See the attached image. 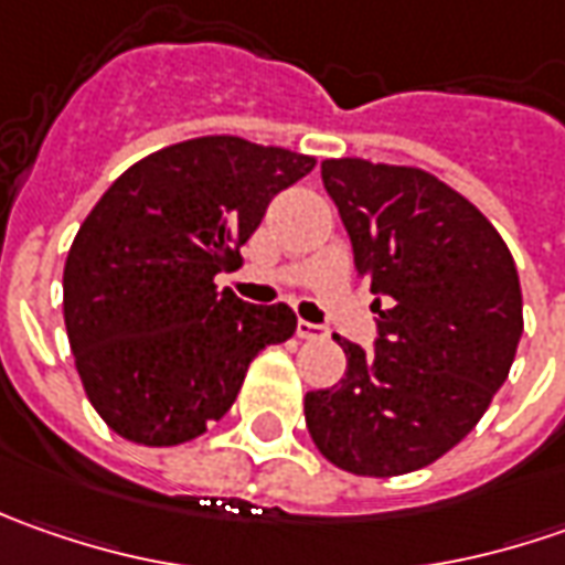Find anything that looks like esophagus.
<instances>
[{
	"label": "esophagus",
	"mask_w": 565,
	"mask_h": 565,
	"mask_svg": "<svg viewBox=\"0 0 565 565\" xmlns=\"http://www.w3.org/2000/svg\"><path fill=\"white\" fill-rule=\"evenodd\" d=\"M295 333H298V339H327L330 337V330H327V327H317V323H308V320H298Z\"/></svg>",
	"instance_id": "34e87169"
}]
</instances>
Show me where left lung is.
<instances>
[{
  "instance_id": "8db88e82",
  "label": "left lung",
  "mask_w": 565,
  "mask_h": 565,
  "mask_svg": "<svg viewBox=\"0 0 565 565\" xmlns=\"http://www.w3.org/2000/svg\"><path fill=\"white\" fill-rule=\"evenodd\" d=\"M323 188L377 301V342L305 396L317 449L342 471L393 478L437 462L488 412L522 339L507 242L478 206L415 166L323 160Z\"/></svg>"
}]
</instances>
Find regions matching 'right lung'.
I'll use <instances>...</instances> for the list:
<instances>
[{
    "label": "right lung",
    "instance_id": "add662e5",
    "mask_svg": "<svg viewBox=\"0 0 565 565\" xmlns=\"http://www.w3.org/2000/svg\"><path fill=\"white\" fill-rule=\"evenodd\" d=\"M315 157L232 135L172 143L125 169L77 228L62 311L84 393L119 437L179 446L220 422L260 349L295 333L289 305H248L235 267L267 204Z\"/></svg>",
    "mask_w": 565,
    "mask_h": 565
}]
</instances>
